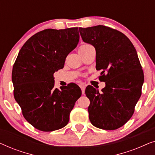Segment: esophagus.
Returning <instances> with one entry per match:
<instances>
[{
  "label": "esophagus",
  "instance_id": "1",
  "mask_svg": "<svg viewBox=\"0 0 155 155\" xmlns=\"http://www.w3.org/2000/svg\"><path fill=\"white\" fill-rule=\"evenodd\" d=\"M80 88H81L82 93L84 94V91H85V86H84V85H80Z\"/></svg>",
  "mask_w": 155,
  "mask_h": 155
}]
</instances>
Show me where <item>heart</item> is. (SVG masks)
Masks as SVG:
<instances>
[{"label": "heart", "instance_id": "heart-1", "mask_svg": "<svg viewBox=\"0 0 155 155\" xmlns=\"http://www.w3.org/2000/svg\"><path fill=\"white\" fill-rule=\"evenodd\" d=\"M91 45H90V44H82V45H81L80 46V48H79V51H80V50H82V49H84V48H87V47H89V46H90Z\"/></svg>", "mask_w": 155, "mask_h": 155}]
</instances>
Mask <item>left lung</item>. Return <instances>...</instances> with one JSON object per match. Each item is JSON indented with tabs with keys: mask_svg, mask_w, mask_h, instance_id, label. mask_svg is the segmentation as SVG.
I'll return each mask as SVG.
<instances>
[{
	"mask_svg": "<svg viewBox=\"0 0 155 155\" xmlns=\"http://www.w3.org/2000/svg\"><path fill=\"white\" fill-rule=\"evenodd\" d=\"M83 41L96 50V69L104 88L89 85L85 94L90 101L89 118L93 126L116 130L132 117L142 94L144 74L137 51L124 34L111 27H79Z\"/></svg>",
	"mask_w": 155,
	"mask_h": 155,
	"instance_id": "left-lung-1",
	"label": "left lung"
}]
</instances>
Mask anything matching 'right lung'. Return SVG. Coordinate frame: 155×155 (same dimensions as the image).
I'll list each match as a JSON object with an SVG mask.
<instances>
[{"instance_id": "1", "label": "right lung", "mask_w": 155, "mask_h": 155, "mask_svg": "<svg viewBox=\"0 0 155 155\" xmlns=\"http://www.w3.org/2000/svg\"><path fill=\"white\" fill-rule=\"evenodd\" d=\"M78 27L46 29L25 42L12 72L14 97L25 119L38 130L50 132L66 126L82 94L75 83L54 87V73L79 41Z\"/></svg>"}]
</instances>
